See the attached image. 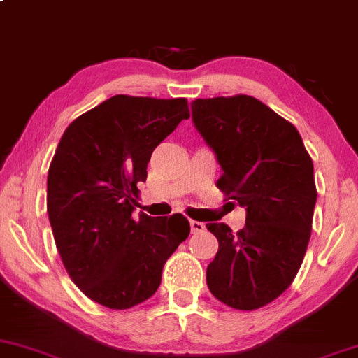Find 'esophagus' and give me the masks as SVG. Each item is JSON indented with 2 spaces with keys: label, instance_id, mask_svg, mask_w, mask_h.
<instances>
[{
  "label": "esophagus",
  "instance_id": "34e87169",
  "mask_svg": "<svg viewBox=\"0 0 358 358\" xmlns=\"http://www.w3.org/2000/svg\"><path fill=\"white\" fill-rule=\"evenodd\" d=\"M190 229H192V234H202L205 232V224L196 220H190Z\"/></svg>",
  "mask_w": 358,
  "mask_h": 358
}]
</instances>
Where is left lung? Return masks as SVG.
<instances>
[{"mask_svg": "<svg viewBox=\"0 0 358 358\" xmlns=\"http://www.w3.org/2000/svg\"><path fill=\"white\" fill-rule=\"evenodd\" d=\"M192 121L222 168L217 187L245 208L237 234L207 224L219 241L208 289L224 305L257 310L285 293L306 254L313 162L296 127L250 96L193 101Z\"/></svg>", "mask_w": 358, "mask_h": 358, "instance_id": "obj_1", "label": "left lung"}]
</instances>
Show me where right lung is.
I'll use <instances>...</instances> for the list:
<instances>
[{
	"instance_id": "right-lung-1",
	"label": "right lung",
	"mask_w": 358,
	"mask_h": 358,
	"mask_svg": "<svg viewBox=\"0 0 358 358\" xmlns=\"http://www.w3.org/2000/svg\"><path fill=\"white\" fill-rule=\"evenodd\" d=\"M188 117L185 99L119 94L71 122L57 146L47 178L53 239L72 281L102 306L153 296L190 234L182 213L133 217L151 153Z\"/></svg>"
}]
</instances>
